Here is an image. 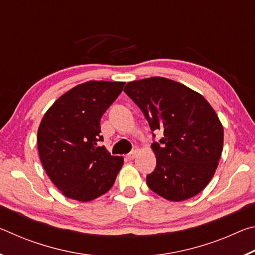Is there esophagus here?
I'll return each instance as SVG.
<instances>
[{
    "instance_id": "obj_1",
    "label": "esophagus",
    "mask_w": 255,
    "mask_h": 255,
    "mask_svg": "<svg viewBox=\"0 0 255 255\" xmlns=\"http://www.w3.org/2000/svg\"><path fill=\"white\" fill-rule=\"evenodd\" d=\"M137 155H138V150L135 149V150H132V152L129 153L127 155V157H128V159H135L137 157Z\"/></svg>"
}]
</instances>
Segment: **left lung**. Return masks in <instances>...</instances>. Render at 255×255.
I'll use <instances>...</instances> for the list:
<instances>
[{
    "label": "left lung",
    "mask_w": 255,
    "mask_h": 255,
    "mask_svg": "<svg viewBox=\"0 0 255 255\" xmlns=\"http://www.w3.org/2000/svg\"><path fill=\"white\" fill-rule=\"evenodd\" d=\"M124 91L163 137L152 144L156 167L148 188L171 201L195 197L210 182L223 152L224 129L206 99L165 77L129 82ZM155 135L153 133V137Z\"/></svg>",
    "instance_id": "8db88e82"
}]
</instances>
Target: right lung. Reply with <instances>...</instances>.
I'll return each instance as SVG.
<instances>
[{"label":"right lung","mask_w":255,"mask_h":255,"mask_svg":"<svg viewBox=\"0 0 255 255\" xmlns=\"http://www.w3.org/2000/svg\"><path fill=\"white\" fill-rule=\"evenodd\" d=\"M125 82L89 81L54 102L38 128L42 166L65 197L91 201L109 191L124 164L98 146L102 115L122 93Z\"/></svg>","instance_id":"obj_1"}]
</instances>
